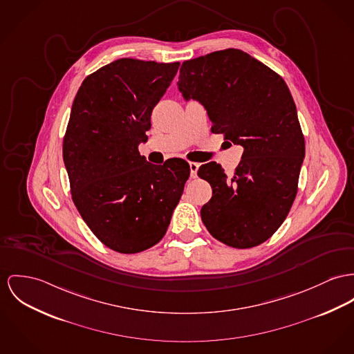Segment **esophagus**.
Here are the masks:
<instances>
[{
  "instance_id": "obj_1",
  "label": "esophagus",
  "mask_w": 354,
  "mask_h": 354,
  "mask_svg": "<svg viewBox=\"0 0 354 354\" xmlns=\"http://www.w3.org/2000/svg\"><path fill=\"white\" fill-rule=\"evenodd\" d=\"M199 165L201 164L196 163V162H190L191 178H196V172H198Z\"/></svg>"
}]
</instances>
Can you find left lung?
<instances>
[{
	"mask_svg": "<svg viewBox=\"0 0 354 354\" xmlns=\"http://www.w3.org/2000/svg\"><path fill=\"white\" fill-rule=\"evenodd\" d=\"M178 86L186 100L206 108L212 132L244 148L230 178L218 164L199 167L198 176L213 189L201 210L202 222L227 246L263 244L291 210L304 158L288 86L268 66L234 48L183 62Z\"/></svg>",
	"mask_w": 354,
	"mask_h": 354,
	"instance_id": "1",
	"label": "left lung"
}]
</instances>
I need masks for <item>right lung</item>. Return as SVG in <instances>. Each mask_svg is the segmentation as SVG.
Wrapping results in <instances>:
<instances>
[{"label":"right lung","instance_id":"obj_1","mask_svg":"<svg viewBox=\"0 0 354 354\" xmlns=\"http://www.w3.org/2000/svg\"><path fill=\"white\" fill-rule=\"evenodd\" d=\"M179 66L118 59L84 78L71 108L63 138L71 198L94 236L118 253L163 239L190 176L182 159L155 165L138 152Z\"/></svg>","mask_w":354,"mask_h":354}]
</instances>
